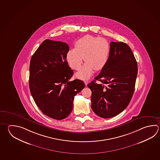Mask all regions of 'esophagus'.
Instances as JSON below:
<instances>
[{
  "label": "esophagus",
  "instance_id": "1",
  "mask_svg": "<svg viewBox=\"0 0 160 160\" xmlns=\"http://www.w3.org/2000/svg\"><path fill=\"white\" fill-rule=\"evenodd\" d=\"M84 83H85V85H86V86H87V85H88V83H89V82H88V81H87V80H85Z\"/></svg>",
  "mask_w": 160,
  "mask_h": 160
}]
</instances>
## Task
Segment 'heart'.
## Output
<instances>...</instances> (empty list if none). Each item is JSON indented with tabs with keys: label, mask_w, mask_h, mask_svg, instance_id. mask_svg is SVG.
<instances>
[{
	"label": "heart",
	"mask_w": 160,
	"mask_h": 160,
	"mask_svg": "<svg viewBox=\"0 0 160 160\" xmlns=\"http://www.w3.org/2000/svg\"><path fill=\"white\" fill-rule=\"evenodd\" d=\"M75 46V48L69 50L67 54L69 66L73 69L78 70L83 60L86 62L82 69L76 73L77 78L87 79L92 75L94 69H102L107 63L110 46L105 38L86 35L78 39Z\"/></svg>",
	"instance_id": "obj_1"
}]
</instances>
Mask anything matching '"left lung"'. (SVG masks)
Returning a JSON list of instances; mask_svg holds the SVG:
<instances>
[{
	"instance_id": "obj_1",
	"label": "left lung",
	"mask_w": 160,
	"mask_h": 160,
	"mask_svg": "<svg viewBox=\"0 0 160 160\" xmlns=\"http://www.w3.org/2000/svg\"><path fill=\"white\" fill-rule=\"evenodd\" d=\"M137 75L138 64L130 46L123 42H111L107 63L88 84L94 113L110 118L123 112L132 98ZM96 80L103 84H97Z\"/></svg>"
}]
</instances>
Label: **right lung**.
Masks as SVG:
<instances>
[{
	"mask_svg": "<svg viewBox=\"0 0 160 160\" xmlns=\"http://www.w3.org/2000/svg\"><path fill=\"white\" fill-rule=\"evenodd\" d=\"M68 51L66 43L46 39L30 60L31 94L41 112L57 120L69 115L74 97L85 87L82 80L69 81L73 71L66 60Z\"/></svg>",
	"mask_w": 160,
	"mask_h": 160,
	"instance_id": "right-lung-1",
	"label": "right lung"
}]
</instances>
